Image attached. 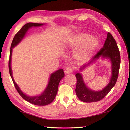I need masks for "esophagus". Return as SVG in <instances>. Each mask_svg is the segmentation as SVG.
Wrapping results in <instances>:
<instances>
[{
  "mask_svg": "<svg viewBox=\"0 0 130 130\" xmlns=\"http://www.w3.org/2000/svg\"><path fill=\"white\" fill-rule=\"evenodd\" d=\"M73 72V69H72V68H67L65 70V73L66 74H69V73H72V72Z\"/></svg>",
  "mask_w": 130,
  "mask_h": 130,
  "instance_id": "obj_1",
  "label": "esophagus"
}]
</instances>
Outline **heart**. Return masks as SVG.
<instances>
[{
    "label": "heart",
    "instance_id": "b5f03b06",
    "mask_svg": "<svg viewBox=\"0 0 130 130\" xmlns=\"http://www.w3.org/2000/svg\"><path fill=\"white\" fill-rule=\"evenodd\" d=\"M99 45V40L96 37H90L86 33H78L67 39L65 43L68 47H79L74 55L76 60L78 61L87 60Z\"/></svg>",
    "mask_w": 130,
    "mask_h": 130
}]
</instances>
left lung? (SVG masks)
Segmentation results:
<instances>
[{
  "instance_id": "8db88e82",
  "label": "left lung",
  "mask_w": 130,
  "mask_h": 130,
  "mask_svg": "<svg viewBox=\"0 0 130 130\" xmlns=\"http://www.w3.org/2000/svg\"><path fill=\"white\" fill-rule=\"evenodd\" d=\"M100 56H102L104 58L108 57L111 61L112 66V75L111 80H110V82L107 86L102 91H93L88 88L85 85L81 74L77 73L76 74L77 79L76 93L79 99L84 102L91 103L101 100L109 93L115 85L117 81L120 64V55L117 43L112 35L110 32H108L106 40L105 41L103 47L92 57L88 64L93 62L94 60H96ZM87 65H83L81 69H84Z\"/></svg>"
}]
</instances>
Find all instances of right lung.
Returning <instances> with one entry per match:
<instances>
[{
	"label": "right lung",
	"instance_id": "1",
	"mask_svg": "<svg viewBox=\"0 0 130 130\" xmlns=\"http://www.w3.org/2000/svg\"><path fill=\"white\" fill-rule=\"evenodd\" d=\"M43 25L42 23H27L26 25H24L21 28V30L19 31L17 33L15 34V37L13 38L12 42L11 45V49L10 52V58L9 61H8V68H9V72L10 74L13 83H14V86L16 88L17 92L18 93L20 94V96L22 98H23L25 100L27 101L32 104L37 105H46L51 103L54 100V98H56V96L58 91V84L60 81L62 80L65 76L64 72L62 69H60L54 73H53L51 76H50V80L49 84L45 89L42 93L40 96H34V97H30L25 94H24L22 92L19 88L18 86L17 83L15 82V81L13 78L12 75V70L11 68V56H12V48L14 47L17 44H18L20 41L23 39L25 36L26 32L27 30L29 29L30 27L34 26H41Z\"/></svg>",
	"mask_w": 130,
	"mask_h": 130
}]
</instances>
